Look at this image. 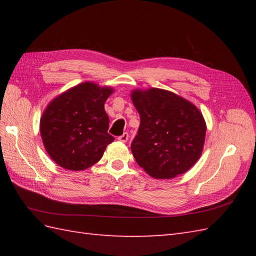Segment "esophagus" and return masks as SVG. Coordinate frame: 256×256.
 I'll return each instance as SVG.
<instances>
[{
	"instance_id": "1",
	"label": "esophagus",
	"mask_w": 256,
	"mask_h": 256,
	"mask_svg": "<svg viewBox=\"0 0 256 256\" xmlns=\"http://www.w3.org/2000/svg\"><path fill=\"white\" fill-rule=\"evenodd\" d=\"M118 140H120V142H122V143H126L128 142V133H123L121 136H118Z\"/></svg>"
}]
</instances>
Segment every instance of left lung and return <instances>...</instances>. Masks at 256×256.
Segmentation results:
<instances>
[{
  "instance_id": "1",
  "label": "left lung",
  "mask_w": 256,
  "mask_h": 256,
  "mask_svg": "<svg viewBox=\"0 0 256 256\" xmlns=\"http://www.w3.org/2000/svg\"><path fill=\"white\" fill-rule=\"evenodd\" d=\"M134 106L140 116L131 150L140 167L156 179L186 172L202 153L206 125L194 103L172 91L134 89Z\"/></svg>"
}]
</instances>
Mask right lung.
I'll return each instance as SVG.
<instances>
[{
  "label": "right lung",
  "instance_id": "1",
  "mask_svg": "<svg viewBox=\"0 0 256 256\" xmlns=\"http://www.w3.org/2000/svg\"><path fill=\"white\" fill-rule=\"evenodd\" d=\"M114 92L86 81L52 99L40 118V135L50 158L64 170L79 172L99 162L114 138L108 133L104 103Z\"/></svg>",
  "mask_w": 256,
  "mask_h": 256
}]
</instances>
